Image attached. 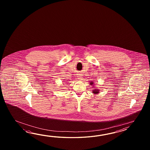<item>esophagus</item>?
<instances>
[{"mask_svg":"<svg viewBox=\"0 0 150 150\" xmlns=\"http://www.w3.org/2000/svg\"><path fill=\"white\" fill-rule=\"evenodd\" d=\"M82 78H83V76H82V75L81 74H79V76H78V79L81 80L82 79Z\"/></svg>","mask_w":150,"mask_h":150,"instance_id":"esophagus-1","label":"esophagus"}]
</instances>
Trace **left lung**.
<instances>
[{"mask_svg":"<svg viewBox=\"0 0 150 150\" xmlns=\"http://www.w3.org/2000/svg\"><path fill=\"white\" fill-rule=\"evenodd\" d=\"M90 83V85H93V86H94V83L93 82V81H91V82L89 83ZM99 92H100V90L99 89H97V88H95L94 90H93L92 92L93 94H98L99 93Z\"/></svg>","mask_w":150,"mask_h":150,"instance_id":"obj_1","label":"left lung"}]
</instances>
